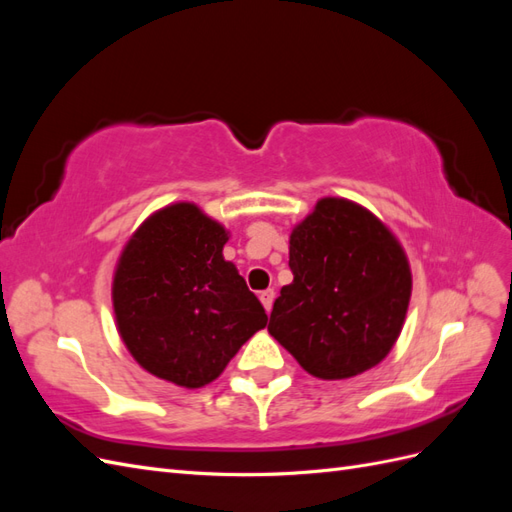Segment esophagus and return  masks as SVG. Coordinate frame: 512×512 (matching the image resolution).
<instances>
[{
  "label": "esophagus",
  "instance_id": "obj_1",
  "mask_svg": "<svg viewBox=\"0 0 512 512\" xmlns=\"http://www.w3.org/2000/svg\"><path fill=\"white\" fill-rule=\"evenodd\" d=\"M273 299H275V292H273V290H262V292H260V301H262V305H265L267 314H271Z\"/></svg>",
  "mask_w": 512,
  "mask_h": 512
}]
</instances>
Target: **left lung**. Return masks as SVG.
Here are the masks:
<instances>
[{"label": "left lung", "mask_w": 512, "mask_h": 512, "mask_svg": "<svg viewBox=\"0 0 512 512\" xmlns=\"http://www.w3.org/2000/svg\"><path fill=\"white\" fill-rule=\"evenodd\" d=\"M294 275L273 303L269 333L322 380L378 365L404 327L412 273L393 232L346 198H322L290 235Z\"/></svg>", "instance_id": "left-lung-1"}]
</instances>
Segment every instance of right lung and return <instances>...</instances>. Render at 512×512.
Instances as JSON below:
<instances>
[{
    "label": "right lung",
    "instance_id": "right-lung-1",
    "mask_svg": "<svg viewBox=\"0 0 512 512\" xmlns=\"http://www.w3.org/2000/svg\"><path fill=\"white\" fill-rule=\"evenodd\" d=\"M228 232L192 203L160 209L123 247L113 307L123 344L149 374L185 389L218 378L267 314L222 250Z\"/></svg>",
    "mask_w": 512,
    "mask_h": 512
}]
</instances>
